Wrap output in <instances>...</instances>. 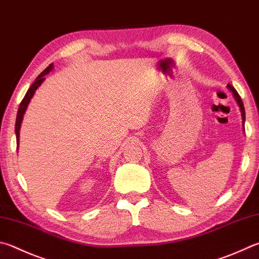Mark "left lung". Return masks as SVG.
<instances>
[{
    "label": "left lung",
    "instance_id": "8db88e82",
    "mask_svg": "<svg viewBox=\"0 0 259 259\" xmlns=\"http://www.w3.org/2000/svg\"><path fill=\"white\" fill-rule=\"evenodd\" d=\"M228 88L230 89V91L232 92V94H233V96H234V98H236V101H237V103H238V105H239V107H240V111H241V116H242V125L244 124V119H246V113H244V107H243V103H242V100H241V97H240V95H239L238 94V92L236 91V89H234V87L232 86V84H228ZM243 128H244V125H243Z\"/></svg>",
    "mask_w": 259,
    "mask_h": 259
}]
</instances>
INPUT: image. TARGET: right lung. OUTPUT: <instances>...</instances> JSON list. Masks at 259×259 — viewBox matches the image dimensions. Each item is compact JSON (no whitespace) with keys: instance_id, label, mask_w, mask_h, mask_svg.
Listing matches in <instances>:
<instances>
[{"instance_id":"obj_1","label":"right lung","mask_w":259,"mask_h":259,"mask_svg":"<svg viewBox=\"0 0 259 259\" xmlns=\"http://www.w3.org/2000/svg\"><path fill=\"white\" fill-rule=\"evenodd\" d=\"M53 69V63L50 64L48 68H46L43 72H41L38 77L36 78L35 82L31 84L30 88L28 89V92L26 93L25 97H23V100L21 101L20 105H19V110H18V114H17V120H16V136H17V143L19 145V131H20V126H21V122H22V117H23V114H25L26 112V109L28 104H29V102L31 100V97L34 96V94L36 92V89L38 88L40 86V83L44 81V76L45 74H48L51 70Z\"/></svg>"}]
</instances>
